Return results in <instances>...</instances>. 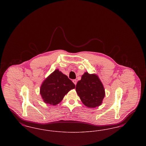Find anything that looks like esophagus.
I'll list each match as a JSON object with an SVG mask.
<instances>
[{
	"label": "esophagus",
	"mask_w": 146,
	"mask_h": 146,
	"mask_svg": "<svg viewBox=\"0 0 146 146\" xmlns=\"http://www.w3.org/2000/svg\"><path fill=\"white\" fill-rule=\"evenodd\" d=\"M73 83L75 85H76L77 80H76V79H73Z\"/></svg>",
	"instance_id": "1"
}]
</instances>
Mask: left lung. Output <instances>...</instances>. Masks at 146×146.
<instances>
[{"instance_id":"1","label":"left lung","mask_w":146,"mask_h":146,"mask_svg":"<svg viewBox=\"0 0 146 146\" xmlns=\"http://www.w3.org/2000/svg\"><path fill=\"white\" fill-rule=\"evenodd\" d=\"M76 93L82 102L89 108L100 106L105 96L104 85L95 74L85 72L76 84Z\"/></svg>"}]
</instances>
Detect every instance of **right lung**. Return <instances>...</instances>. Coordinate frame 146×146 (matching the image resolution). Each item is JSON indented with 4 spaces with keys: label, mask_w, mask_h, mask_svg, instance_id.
<instances>
[{
    "label": "right lung",
    "mask_w": 146,
    "mask_h": 146,
    "mask_svg": "<svg viewBox=\"0 0 146 146\" xmlns=\"http://www.w3.org/2000/svg\"><path fill=\"white\" fill-rule=\"evenodd\" d=\"M75 88L68 76L56 70L42 82L40 94L45 103L55 106L61 102L69 91Z\"/></svg>",
    "instance_id": "obj_1"
}]
</instances>
